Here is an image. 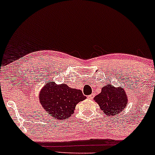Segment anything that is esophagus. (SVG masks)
Returning a JSON list of instances; mask_svg holds the SVG:
<instances>
[{"label":"esophagus","instance_id":"obj_1","mask_svg":"<svg viewBox=\"0 0 155 155\" xmlns=\"http://www.w3.org/2000/svg\"><path fill=\"white\" fill-rule=\"evenodd\" d=\"M93 97H94V94H90V95H89V96H88V97H87L88 99H89V100H91Z\"/></svg>","mask_w":155,"mask_h":155}]
</instances>
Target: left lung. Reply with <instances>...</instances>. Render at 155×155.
Listing matches in <instances>:
<instances>
[{"label":"left lung","instance_id":"left-lung-1","mask_svg":"<svg viewBox=\"0 0 155 155\" xmlns=\"http://www.w3.org/2000/svg\"><path fill=\"white\" fill-rule=\"evenodd\" d=\"M94 101L106 115L116 116L120 114L128 104L127 94L124 87H114L107 84L101 89V92L96 95Z\"/></svg>","mask_w":155,"mask_h":155}]
</instances>
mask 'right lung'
I'll return each instance as SVG.
<instances>
[{
    "instance_id": "1",
    "label": "right lung",
    "mask_w": 155,
    "mask_h": 155,
    "mask_svg": "<svg viewBox=\"0 0 155 155\" xmlns=\"http://www.w3.org/2000/svg\"><path fill=\"white\" fill-rule=\"evenodd\" d=\"M86 98L82 91L69 87L66 84L56 85L52 81L44 85L39 94L40 103L45 111L58 120L70 117L76 105Z\"/></svg>"
}]
</instances>
